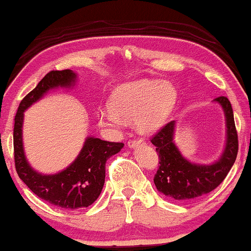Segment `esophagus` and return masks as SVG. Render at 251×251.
<instances>
[{"label": "esophagus", "mask_w": 251, "mask_h": 251, "mask_svg": "<svg viewBox=\"0 0 251 251\" xmlns=\"http://www.w3.org/2000/svg\"><path fill=\"white\" fill-rule=\"evenodd\" d=\"M143 139H139V140H137V139H131V140L127 141V145L128 147H131V149H134V147H137L139 144H143Z\"/></svg>", "instance_id": "34e87169"}]
</instances>
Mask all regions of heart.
Returning <instances> with one entry per match:
<instances>
[{
    "label": "heart",
    "mask_w": 251,
    "mask_h": 251,
    "mask_svg": "<svg viewBox=\"0 0 251 251\" xmlns=\"http://www.w3.org/2000/svg\"><path fill=\"white\" fill-rule=\"evenodd\" d=\"M177 93L168 81L140 79L113 90L107 108L98 114L99 123L118 128L124 120H135L138 131L151 133L164 125L176 104Z\"/></svg>",
    "instance_id": "1"
}]
</instances>
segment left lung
Here are the masks:
<instances>
[{
	"instance_id": "left-lung-1",
	"label": "left lung",
	"mask_w": 251,
	"mask_h": 251,
	"mask_svg": "<svg viewBox=\"0 0 251 251\" xmlns=\"http://www.w3.org/2000/svg\"><path fill=\"white\" fill-rule=\"evenodd\" d=\"M221 105L226 116L227 141L221 158L212 165L193 164L183 158L173 143L175 122L167 123L151 143L159 155V168L154 175V183L160 193L174 200H193L206 195L226 179L237 156L238 139L235 127L234 113L227 97L214 99Z\"/></svg>"
}]
</instances>
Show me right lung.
<instances>
[{"instance_id":"add662e5","label":"right lung","mask_w":251,"mask_h":251,"mask_svg":"<svg viewBox=\"0 0 251 251\" xmlns=\"http://www.w3.org/2000/svg\"><path fill=\"white\" fill-rule=\"evenodd\" d=\"M77 75L71 70L50 71L20 102L14 125L15 167L20 179L42 200L63 209L89 207L100 195L107 159L123 149V143H110L89 137L72 164L56 174H42L30 167L22 141L23 113L51 89L75 85Z\"/></svg>"}]
</instances>
